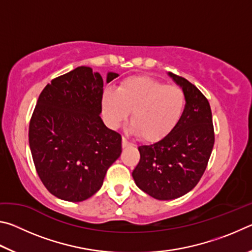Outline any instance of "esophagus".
Wrapping results in <instances>:
<instances>
[{
    "mask_svg": "<svg viewBox=\"0 0 252 252\" xmlns=\"http://www.w3.org/2000/svg\"><path fill=\"white\" fill-rule=\"evenodd\" d=\"M130 144H131V142L127 141V140L125 138V136H123V138H122V147H123V148H126V147H129Z\"/></svg>",
    "mask_w": 252,
    "mask_h": 252,
    "instance_id": "1",
    "label": "esophagus"
}]
</instances>
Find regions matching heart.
Listing matches in <instances>:
<instances>
[{
    "mask_svg": "<svg viewBox=\"0 0 252 252\" xmlns=\"http://www.w3.org/2000/svg\"><path fill=\"white\" fill-rule=\"evenodd\" d=\"M186 109V94L178 85H167L150 76L123 81L118 91L105 90L102 110L108 125L116 129L132 111L133 131L147 141H157L171 132Z\"/></svg>",
    "mask_w": 252,
    "mask_h": 252,
    "instance_id": "b5f03b06",
    "label": "heart"
}]
</instances>
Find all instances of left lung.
Returning <instances> with one entry per match:
<instances>
[{
    "label": "left lung",
    "mask_w": 252,
    "mask_h": 252,
    "mask_svg": "<svg viewBox=\"0 0 252 252\" xmlns=\"http://www.w3.org/2000/svg\"><path fill=\"white\" fill-rule=\"evenodd\" d=\"M169 75L186 94V109L174 129L150 146H140V161L132 172L140 189L158 200L182 197L198 185L215 144L209 101L187 79Z\"/></svg>",
    "instance_id": "1"
}]
</instances>
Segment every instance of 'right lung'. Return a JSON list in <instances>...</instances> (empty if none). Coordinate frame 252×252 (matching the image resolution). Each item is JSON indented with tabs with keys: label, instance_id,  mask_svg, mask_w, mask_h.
<instances>
[{
	"label": "right lung",
	"instance_id": "right-lung-1",
	"mask_svg": "<svg viewBox=\"0 0 252 252\" xmlns=\"http://www.w3.org/2000/svg\"><path fill=\"white\" fill-rule=\"evenodd\" d=\"M118 76L110 72L106 82ZM103 79L79 66L53 79L37 99L29 143L42 183L59 199L80 202L100 189L122 152L120 133L100 117Z\"/></svg>",
	"mask_w": 252,
	"mask_h": 252
}]
</instances>
